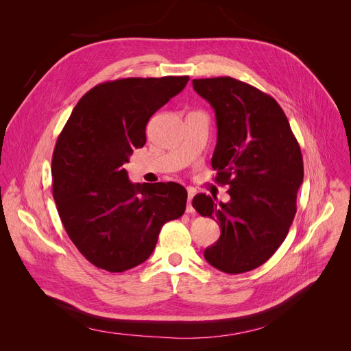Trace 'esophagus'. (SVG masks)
<instances>
[{"label": "esophagus", "instance_id": "obj_1", "mask_svg": "<svg viewBox=\"0 0 351 351\" xmlns=\"http://www.w3.org/2000/svg\"><path fill=\"white\" fill-rule=\"evenodd\" d=\"M193 192H189L188 193V206H186V212L188 213H195V209H193V206H192V199H193Z\"/></svg>", "mask_w": 351, "mask_h": 351}]
</instances>
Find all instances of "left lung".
<instances>
[{
    "instance_id": "obj_1",
    "label": "left lung",
    "mask_w": 351,
    "mask_h": 351,
    "mask_svg": "<svg viewBox=\"0 0 351 351\" xmlns=\"http://www.w3.org/2000/svg\"><path fill=\"white\" fill-rule=\"evenodd\" d=\"M192 84L215 109L212 168L215 180L230 188L228 204L193 197L196 212L222 229L205 259L220 271L245 273L269 261L289 233L304 173L300 145L280 105L261 89L230 77Z\"/></svg>"
}]
</instances>
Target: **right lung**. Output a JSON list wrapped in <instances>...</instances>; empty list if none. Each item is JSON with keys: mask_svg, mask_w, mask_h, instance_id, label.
<instances>
[{"mask_svg": "<svg viewBox=\"0 0 351 351\" xmlns=\"http://www.w3.org/2000/svg\"><path fill=\"white\" fill-rule=\"evenodd\" d=\"M189 77L123 78L98 84L78 101L52 154V195L61 222L94 266L122 273L143 263L162 226L179 219V183L129 182L125 163L146 142L149 118Z\"/></svg>", "mask_w": 351, "mask_h": 351, "instance_id": "right-lung-1", "label": "right lung"}]
</instances>
